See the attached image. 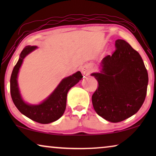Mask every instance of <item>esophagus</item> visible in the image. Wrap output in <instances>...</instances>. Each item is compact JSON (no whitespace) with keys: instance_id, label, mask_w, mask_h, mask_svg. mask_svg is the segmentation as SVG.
Masks as SVG:
<instances>
[{"instance_id":"1","label":"esophagus","mask_w":156,"mask_h":156,"mask_svg":"<svg viewBox=\"0 0 156 156\" xmlns=\"http://www.w3.org/2000/svg\"><path fill=\"white\" fill-rule=\"evenodd\" d=\"M82 73L84 74H86V75H88V74H90L91 70H90V69H89V67H88V66L85 65V66H84V67H83L82 68Z\"/></svg>"}]
</instances>
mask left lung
Segmentation results:
<instances>
[{"label":"left lung","instance_id":"left-lung-1","mask_svg":"<svg viewBox=\"0 0 156 156\" xmlns=\"http://www.w3.org/2000/svg\"><path fill=\"white\" fill-rule=\"evenodd\" d=\"M116 50L102 59L101 71L93 73L99 87L91 100L95 112L117 123L135 114L146 99L148 72L137 51L123 40L115 42Z\"/></svg>","mask_w":156,"mask_h":156}]
</instances>
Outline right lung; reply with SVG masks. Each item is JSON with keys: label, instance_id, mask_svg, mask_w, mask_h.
Here are the masks:
<instances>
[{"label": "right lung", "instance_id": "1", "mask_svg": "<svg viewBox=\"0 0 156 156\" xmlns=\"http://www.w3.org/2000/svg\"><path fill=\"white\" fill-rule=\"evenodd\" d=\"M37 48L36 46H26L21 52L20 58L12 69L10 76V94L12 101L20 113L31 120L40 123H50L62 116L66 108L67 92L83 77L80 72L62 81L52 94L39 105H29L23 101L18 87L17 77L23 59L27 55Z\"/></svg>", "mask_w": 156, "mask_h": 156}]
</instances>
